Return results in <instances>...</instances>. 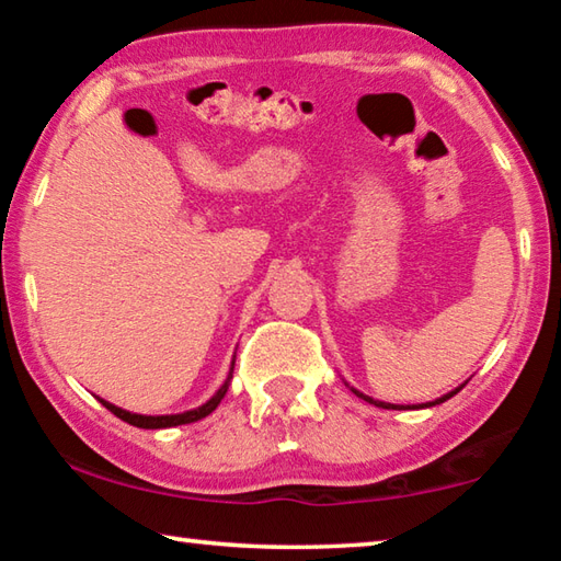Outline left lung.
I'll use <instances>...</instances> for the list:
<instances>
[{"label":"left lung","mask_w":561,"mask_h":561,"mask_svg":"<svg viewBox=\"0 0 561 561\" xmlns=\"http://www.w3.org/2000/svg\"><path fill=\"white\" fill-rule=\"evenodd\" d=\"M462 388V386H460ZM460 388H455V391H450L448 396H443V398H438V401H433V403H425V405H435V403H443V401H448V398H453L455 393L460 391ZM358 398H364V401H368V403H374V405H378V408H401V405H393V403H383V401H374V398H368V396H364V393H358V391H354Z\"/></svg>","instance_id":"8db88e82"}]
</instances>
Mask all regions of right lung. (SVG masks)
Masks as SVG:
<instances>
[{"instance_id": "obj_1", "label": "right lung", "mask_w": 561, "mask_h": 561, "mask_svg": "<svg viewBox=\"0 0 561 561\" xmlns=\"http://www.w3.org/2000/svg\"><path fill=\"white\" fill-rule=\"evenodd\" d=\"M232 368H234V360H232ZM230 378H232V371H230V376H227V381H225V386L220 388V391H217L205 405L195 408V411H187V413H178V415H138V413L123 411V408H116V405L108 403V401H101V403L106 405L113 415H118L121 421L136 425V428H150V431H156V428H173V425L195 423V421H201V417L210 415V413L215 411V408L220 405L222 398H225L227 386H230Z\"/></svg>"}]
</instances>
